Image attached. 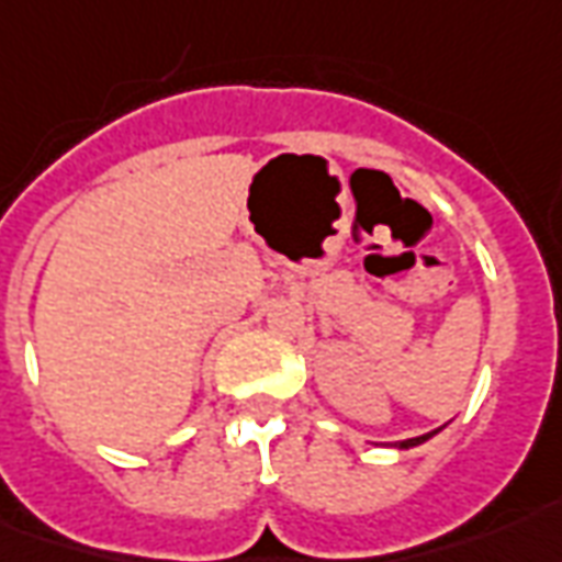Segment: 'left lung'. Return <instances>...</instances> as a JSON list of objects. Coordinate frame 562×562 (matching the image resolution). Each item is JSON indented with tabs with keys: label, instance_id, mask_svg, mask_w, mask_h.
I'll return each instance as SVG.
<instances>
[{
	"label": "left lung",
	"instance_id": "left-lung-1",
	"mask_svg": "<svg viewBox=\"0 0 562 562\" xmlns=\"http://www.w3.org/2000/svg\"><path fill=\"white\" fill-rule=\"evenodd\" d=\"M440 431H443V428H437V431H431V434H422V437H411V440H401L398 449H413V446H422L425 440H431L434 434H440Z\"/></svg>",
	"mask_w": 562,
	"mask_h": 562
}]
</instances>
